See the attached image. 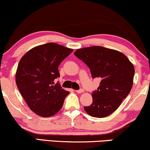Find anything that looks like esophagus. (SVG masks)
Returning <instances> with one entry per match:
<instances>
[{
    "label": "esophagus",
    "instance_id": "34e87169",
    "mask_svg": "<svg viewBox=\"0 0 150 150\" xmlns=\"http://www.w3.org/2000/svg\"><path fill=\"white\" fill-rule=\"evenodd\" d=\"M76 91L77 93H82V92H84V89H78V90H76Z\"/></svg>",
    "mask_w": 150,
    "mask_h": 150
}]
</instances>
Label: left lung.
Masks as SVG:
<instances>
[{
    "instance_id": "left-lung-1",
    "label": "left lung",
    "mask_w": 150,
    "mask_h": 150,
    "mask_svg": "<svg viewBox=\"0 0 150 150\" xmlns=\"http://www.w3.org/2000/svg\"><path fill=\"white\" fill-rule=\"evenodd\" d=\"M74 54L89 68L93 78L100 79L92 93V103L84 106L85 111L98 118L114 112L132 88L133 65L122 52L100 46L79 49Z\"/></svg>"
}]
</instances>
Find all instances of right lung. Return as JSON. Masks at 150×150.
<instances>
[{
  "instance_id": "add662e5",
  "label": "right lung",
  "mask_w": 150,
  "mask_h": 150,
  "mask_svg": "<svg viewBox=\"0 0 150 150\" xmlns=\"http://www.w3.org/2000/svg\"><path fill=\"white\" fill-rule=\"evenodd\" d=\"M72 52V49L50 42L31 49L19 61L17 86L30 109L39 116L57 113L69 94L54 80L60 76L59 66Z\"/></svg>"
}]
</instances>
